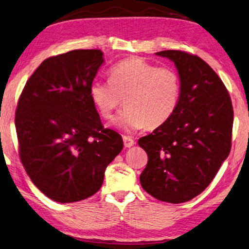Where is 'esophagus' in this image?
Masks as SVG:
<instances>
[{
    "label": "esophagus",
    "instance_id": "34e87169",
    "mask_svg": "<svg viewBox=\"0 0 249 249\" xmlns=\"http://www.w3.org/2000/svg\"><path fill=\"white\" fill-rule=\"evenodd\" d=\"M123 142H124V146L126 148H130L132 146H134V139L130 137V136H123Z\"/></svg>",
    "mask_w": 249,
    "mask_h": 249
}]
</instances>
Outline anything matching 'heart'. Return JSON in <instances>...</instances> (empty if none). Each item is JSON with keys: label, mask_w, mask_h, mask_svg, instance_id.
I'll return each instance as SVG.
<instances>
[{"label": "heart", "mask_w": 249, "mask_h": 249, "mask_svg": "<svg viewBox=\"0 0 249 249\" xmlns=\"http://www.w3.org/2000/svg\"><path fill=\"white\" fill-rule=\"evenodd\" d=\"M180 92L179 76L173 67L159 66L140 57H130L110 70L109 81H93L90 98L105 119L126 109L114 125L126 130L159 127L173 114Z\"/></svg>", "instance_id": "1"}]
</instances>
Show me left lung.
Masks as SVG:
<instances>
[{
    "mask_svg": "<svg viewBox=\"0 0 249 249\" xmlns=\"http://www.w3.org/2000/svg\"><path fill=\"white\" fill-rule=\"evenodd\" d=\"M156 54L174 62L180 92L170 119L138 140L148 155L140 184L157 199L180 203L205 191L228 158L233 107L222 80L199 56L178 50Z\"/></svg>",
    "mask_w": 249,
    "mask_h": 249,
    "instance_id": "left-lung-1",
    "label": "left lung"
}]
</instances>
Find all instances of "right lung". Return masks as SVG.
Segmentation results:
<instances>
[{"label":"right lung","instance_id":"1","mask_svg":"<svg viewBox=\"0 0 249 249\" xmlns=\"http://www.w3.org/2000/svg\"><path fill=\"white\" fill-rule=\"evenodd\" d=\"M101 50H73L44 60L18 100L15 126L21 163L54 201L86 199L100 189L107 166L123 149L120 134L102 126L90 86Z\"/></svg>","mask_w":249,"mask_h":249}]
</instances>
